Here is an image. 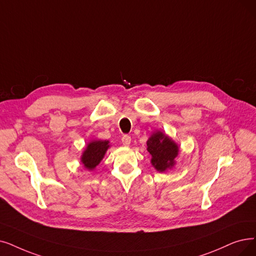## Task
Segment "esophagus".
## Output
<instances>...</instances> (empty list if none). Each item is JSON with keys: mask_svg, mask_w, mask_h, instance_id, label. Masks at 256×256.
I'll use <instances>...</instances> for the list:
<instances>
[{"mask_svg": "<svg viewBox=\"0 0 256 256\" xmlns=\"http://www.w3.org/2000/svg\"><path fill=\"white\" fill-rule=\"evenodd\" d=\"M122 145L128 147L131 142V138L129 136H124L122 138Z\"/></svg>", "mask_w": 256, "mask_h": 256, "instance_id": "obj_1", "label": "esophagus"}]
</instances>
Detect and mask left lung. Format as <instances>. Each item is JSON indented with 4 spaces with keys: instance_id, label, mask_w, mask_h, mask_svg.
<instances>
[{
    "instance_id": "obj_1",
    "label": "left lung",
    "mask_w": 256,
    "mask_h": 256,
    "mask_svg": "<svg viewBox=\"0 0 256 256\" xmlns=\"http://www.w3.org/2000/svg\"><path fill=\"white\" fill-rule=\"evenodd\" d=\"M178 146L174 140L160 131H156L147 140V150L151 154V164L158 171L164 172L174 166L178 154Z\"/></svg>"
}]
</instances>
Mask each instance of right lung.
Segmentation results:
<instances>
[{
	"instance_id": "right-lung-1",
	"label": "right lung",
	"mask_w": 256,
	"mask_h": 256,
	"mask_svg": "<svg viewBox=\"0 0 256 256\" xmlns=\"http://www.w3.org/2000/svg\"><path fill=\"white\" fill-rule=\"evenodd\" d=\"M110 147L109 140H94L87 145L80 158V162L89 171L94 170L103 160L106 151Z\"/></svg>"
}]
</instances>
